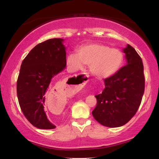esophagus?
Instances as JSON below:
<instances>
[{
    "instance_id": "34e87169",
    "label": "esophagus",
    "mask_w": 159,
    "mask_h": 159,
    "mask_svg": "<svg viewBox=\"0 0 159 159\" xmlns=\"http://www.w3.org/2000/svg\"><path fill=\"white\" fill-rule=\"evenodd\" d=\"M85 77H86V76H84V77H82V78H85Z\"/></svg>"
}]
</instances>
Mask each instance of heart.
<instances>
[{"label":"heart","mask_w":159,"mask_h":159,"mask_svg":"<svg viewBox=\"0 0 159 159\" xmlns=\"http://www.w3.org/2000/svg\"><path fill=\"white\" fill-rule=\"evenodd\" d=\"M124 55L117 48L99 43L82 45L76 53H70L66 57V64L70 72L82 69L83 65H89L92 75L98 79L113 76L124 64Z\"/></svg>","instance_id":"b5f03b06"}]
</instances>
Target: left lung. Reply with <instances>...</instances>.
<instances>
[{
	"label": "left lung",
	"instance_id": "8db88e82",
	"mask_svg": "<svg viewBox=\"0 0 159 159\" xmlns=\"http://www.w3.org/2000/svg\"><path fill=\"white\" fill-rule=\"evenodd\" d=\"M126 64L113 76L104 80L105 88L95 96L94 118L107 127H119L135 115L144 92L145 79L142 60L135 49H123Z\"/></svg>",
	"mask_w": 159,
	"mask_h": 159
}]
</instances>
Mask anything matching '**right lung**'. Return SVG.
<instances>
[{
	"label": "right lung",
	"mask_w": 159,
	"mask_h": 159,
	"mask_svg": "<svg viewBox=\"0 0 159 159\" xmlns=\"http://www.w3.org/2000/svg\"><path fill=\"white\" fill-rule=\"evenodd\" d=\"M64 39H50L32 49L21 64L17 82L20 109L31 124L38 129L56 126L46 115L44 104L52 80L66 67Z\"/></svg>",
	"instance_id": "obj_1"
}]
</instances>
